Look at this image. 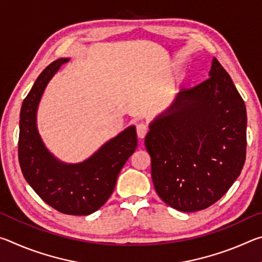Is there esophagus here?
Here are the masks:
<instances>
[{
	"instance_id": "1",
	"label": "esophagus",
	"mask_w": 262,
	"mask_h": 262,
	"mask_svg": "<svg viewBox=\"0 0 262 262\" xmlns=\"http://www.w3.org/2000/svg\"><path fill=\"white\" fill-rule=\"evenodd\" d=\"M148 130H149L148 125H145V123H143V122H140L136 125V133H137V136H139L140 139H143V137L147 135Z\"/></svg>"
}]
</instances>
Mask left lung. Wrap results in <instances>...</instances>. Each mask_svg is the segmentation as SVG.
I'll return each mask as SVG.
<instances>
[{"label": "left lung", "mask_w": 262, "mask_h": 262, "mask_svg": "<svg viewBox=\"0 0 262 262\" xmlns=\"http://www.w3.org/2000/svg\"><path fill=\"white\" fill-rule=\"evenodd\" d=\"M210 77L181 90L145 136L158 196L184 212L206 209L231 187L246 158V107L214 57Z\"/></svg>", "instance_id": "obj_1"}]
</instances>
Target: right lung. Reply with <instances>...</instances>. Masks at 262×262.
<instances>
[{
  "instance_id": "add662e5",
  "label": "right lung",
  "mask_w": 262,
  "mask_h": 262,
  "mask_svg": "<svg viewBox=\"0 0 262 262\" xmlns=\"http://www.w3.org/2000/svg\"><path fill=\"white\" fill-rule=\"evenodd\" d=\"M68 59L52 62L42 70L20 110L18 161L25 180L48 206L67 215H90L113 193L119 172L137 147L134 126L105 143L79 164H63L45 148L35 115L47 83Z\"/></svg>"
}]
</instances>
